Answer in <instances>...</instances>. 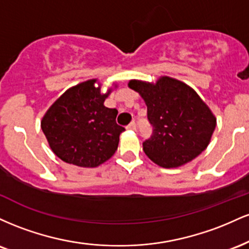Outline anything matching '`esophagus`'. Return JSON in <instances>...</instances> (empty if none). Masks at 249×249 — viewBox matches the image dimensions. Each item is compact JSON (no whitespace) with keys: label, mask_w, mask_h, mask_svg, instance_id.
I'll list each match as a JSON object with an SVG mask.
<instances>
[{"label":"esophagus","mask_w":249,"mask_h":249,"mask_svg":"<svg viewBox=\"0 0 249 249\" xmlns=\"http://www.w3.org/2000/svg\"><path fill=\"white\" fill-rule=\"evenodd\" d=\"M126 128H127V130H136V123L131 122L130 124H128L126 126Z\"/></svg>","instance_id":"34e87169"}]
</instances>
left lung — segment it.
<instances>
[{"label":"left lung","mask_w":249,"mask_h":249,"mask_svg":"<svg viewBox=\"0 0 249 249\" xmlns=\"http://www.w3.org/2000/svg\"><path fill=\"white\" fill-rule=\"evenodd\" d=\"M127 87L138 92L147 107L153 134L142 142V150L154 164L177 168L206 150L216 117L194 89L168 76L156 82L131 79Z\"/></svg>","instance_id":"1"}]
</instances>
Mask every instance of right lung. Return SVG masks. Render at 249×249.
<instances>
[{"mask_svg":"<svg viewBox=\"0 0 249 249\" xmlns=\"http://www.w3.org/2000/svg\"><path fill=\"white\" fill-rule=\"evenodd\" d=\"M118 85L102 92L98 78L68 89L42 117L41 128L53 153L68 164L92 168L104 164L118 148L124 127L116 123L118 111L104 105Z\"/></svg>","mask_w":249,"mask_h":249,"instance_id":"1","label":"right lung"}]
</instances>
